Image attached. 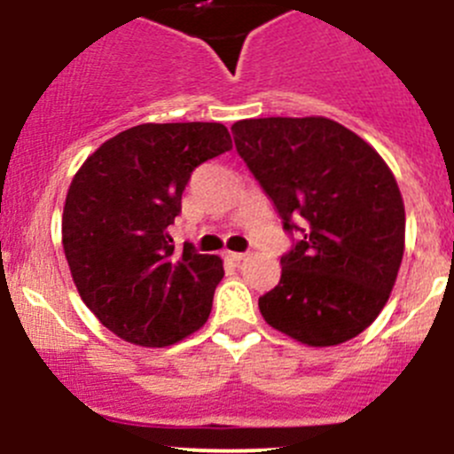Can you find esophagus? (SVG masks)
Instances as JSON below:
<instances>
[{"mask_svg":"<svg viewBox=\"0 0 454 454\" xmlns=\"http://www.w3.org/2000/svg\"><path fill=\"white\" fill-rule=\"evenodd\" d=\"M226 256L231 261H235V263H239V261H244L248 254H246V253H226Z\"/></svg>","mask_w":454,"mask_h":454,"instance_id":"34e87169","label":"esophagus"}]
</instances>
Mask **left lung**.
Here are the masks:
<instances>
[{"instance_id": "obj_1", "label": "left lung", "mask_w": 454, "mask_h": 454, "mask_svg": "<svg viewBox=\"0 0 454 454\" xmlns=\"http://www.w3.org/2000/svg\"><path fill=\"white\" fill-rule=\"evenodd\" d=\"M232 134L283 228L299 232L261 316L308 347L351 340L387 305L404 254L395 176L369 142L323 116L250 118Z\"/></svg>"}]
</instances>
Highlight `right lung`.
Here are the masks:
<instances>
[{
	"instance_id": "1",
	"label": "right lung",
	"mask_w": 454,
	"mask_h": 454,
	"mask_svg": "<svg viewBox=\"0 0 454 454\" xmlns=\"http://www.w3.org/2000/svg\"><path fill=\"white\" fill-rule=\"evenodd\" d=\"M232 149L219 122H145L98 146L63 206V250L81 299L127 342L168 347L208 320L217 254L176 253L167 228L191 173Z\"/></svg>"
}]
</instances>
